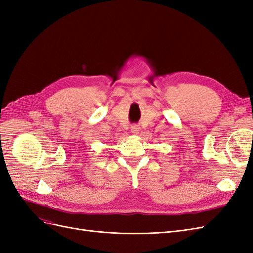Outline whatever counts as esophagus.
<instances>
[{"label":"esophagus","mask_w":253,"mask_h":253,"mask_svg":"<svg viewBox=\"0 0 253 253\" xmlns=\"http://www.w3.org/2000/svg\"><path fill=\"white\" fill-rule=\"evenodd\" d=\"M139 131H140V127H139V126H137V125H133L132 126H131V133L132 134H134V135H137L139 133Z\"/></svg>","instance_id":"esophagus-1"}]
</instances>
